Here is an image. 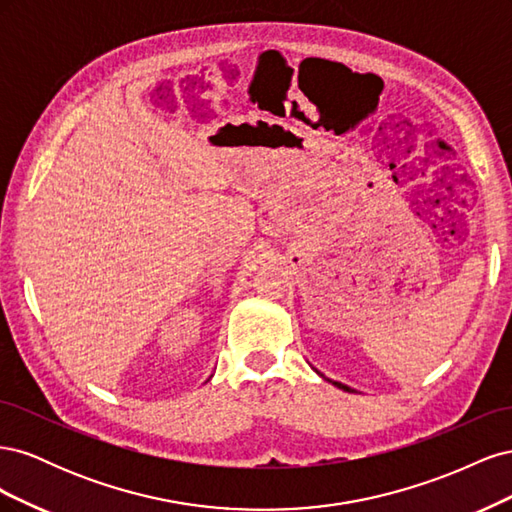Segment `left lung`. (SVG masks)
<instances>
[{
    "label": "left lung",
    "mask_w": 512,
    "mask_h": 512,
    "mask_svg": "<svg viewBox=\"0 0 512 512\" xmlns=\"http://www.w3.org/2000/svg\"><path fill=\"white\" fill-rule=\"evenodd\" d=\"M335 386H339V389H344V391H350L348 386H344V384H339V382H335Z\"/></svg>",
    "instance_id": "1"
}]
</instances>
